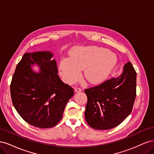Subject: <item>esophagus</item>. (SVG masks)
Listing matches in <instances>:
<instances>
[{"label": "esophagus", "mask_w": 154, "mask_h": 154, "mask_svg": "<svg viewBox=\"0 0 154 154\" xmlns=\"http://www.w3.org/2000/svg\"><path fill=\"white\" fill-rule=\"evenodd\" d=\"M74 91H75L76 92H81L82 91V89L80 88L79 87H76L75 88H74Z\"/></svg>", "instance_id": "34e87169"}]
</instances>
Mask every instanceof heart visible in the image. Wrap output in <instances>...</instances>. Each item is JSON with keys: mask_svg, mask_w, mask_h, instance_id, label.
<instances>
[{"mask_svg": "<svg viewBox=\"0 0 154 154\" xmlns=\"http://www.w3.org/2000/svg\"><path fill=\"white\" fill-rule=\"evenodd\" d=\"M118 58L112 51L97 46L78 47L72 51L71 57L60 61L59 74L68 84L77 82L84 69V76L91 84L105 81L117 64Z\"/></svg>", "mask_w": 154, "mask_h": 154, "instance_id": "obj_1", "label": "heart"}]
</instances>
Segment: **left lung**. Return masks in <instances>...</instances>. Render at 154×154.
I'll return each mask as SVG.
<instances>
[{"label": "left lung", "instance_id": "1", "mask_svg": "<svg viewBox=\"0 0 154 154\" xmlns=\"http://www.w3.org/2000/svg\"><path fill=\"white\" fill-rule=\"evenodd\" d=\"M136 74L128 62L118 77L85 90L87 96L85 118L91 127L111 129L128 117L136 96Z\"/></svg>", "mask_w": 154, "mask_h": 154}]
</instances>
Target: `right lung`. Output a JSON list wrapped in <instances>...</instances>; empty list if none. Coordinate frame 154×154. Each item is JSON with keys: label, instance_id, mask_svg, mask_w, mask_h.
I'll list each match as a JSON object with an SVG mask.
<instances>
[{"label": "right lung", "instance_id": "right-lung-1", "mask_svg": "<svg viewBox=\"0 0 154 154\" xmlns=\"http://www.w3.org/2000/svg\"><path fill=\"white\" fill-rule=\"evenodd\" d=\"M50 51L27 53L17 64L10 85L14 107L26 122L40 128L53 127L61 120L73 88L60 80ZM36 64L38 72L32 68Z\"/></svg>", "mask_w": 154, "mask_h": 154}]
</instances>
